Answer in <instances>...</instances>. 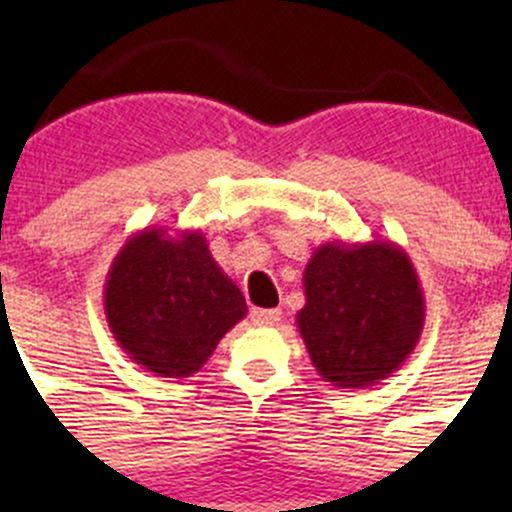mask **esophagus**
Here are the masks:
<instances>
[{"instance_id":"34e87169","label":"esophagus","mask_w":512,"mask_h":512,"mask_svg":"<svg viewBox=\"0 0 512 512\" xmlns=\"http://www.w3.org/2000/svg\"><path fill=\"white\" fill-rule=\"evenodd\" d=\"M250 319L255 327H275L277 322L282 319V312L280 309H252L250 312Z\"/></svg>"}]
</instances>
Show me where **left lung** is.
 <instances>
[{
  "mask_svg": "<svg viewBox=\"0 0 512 512\" xmlns=\"http://www.w3.org/2000/svg\"><path fill=\"white\" fill-rule=\"evenodd\" d=\"M297 329L309 359L337 389L389 379L414 352L426 319L416 267L391 240L327 242L304 267Z\"/></svg>",
  "mask_w": 512,
  "mask_h": 512,
  "instance_id": "obj_1",
  "label": "left lung"
}]
</instances>
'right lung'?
Masks as SVG:
<instances>
[{
	"label": "right lung",
	"instance_id": "add662e5",
	"mask_svg": "<svg viewBox=\"0 0 512 512\" xmlns=\"http://www.w3.org/2000/svg\"><path fill=\"white\" fill-rule=\"evenodd\" d=\"M103 312L128 359L156 376L185 379L203 369L247 304L203 232L143 227L113 257Z\"/></svg>",
	"mask_w": 512,
	"mask_h": 512
}]
</instances>
